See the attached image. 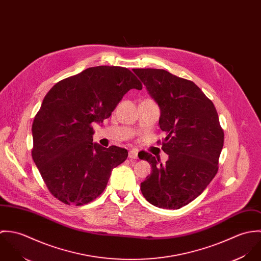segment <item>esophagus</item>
I'll return each instance as SVG.
<instances>
[{"label":"esophagus","instance_id":"34e87169","mask_svg":"<svg viewBox=\"0 0 261 261\" xmlns=\"http://www.w3.org/2000/svg\"><path fill=\"white\" fill-rule=\"evenodd\" d=\"M128 158L129 159H138V150L137 149H130L128 151Z\"/></svg>","mask_w":261,"mask_h":261}]
</instances>
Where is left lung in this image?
Returning <instances> with one entry per match:
<instances>
[{
	"label": "left lung",
	"mask_w": 261,
	"mask_h": 261,
	"mask_svg": "<svg viewBox=\"0 0 261 261\" xmlns=\"http://www.w3.org/2000/svg\"><path fill=\"white\" fill-rule=\"evenodd\" d=\"M161 110L159 124L166 164L149 152L139 158L151 165L141 183L147 201L164 209H180L196 199L214 179L223 148L224 132L213 102L191 80L164 69H133Z\"/></svg>",
	"instance_id": "left-lung-1"
}]
</instances>
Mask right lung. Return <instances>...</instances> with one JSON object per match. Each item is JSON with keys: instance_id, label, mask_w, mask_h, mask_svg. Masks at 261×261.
<instances>
[{"instance_id": "add662e5", "label": "right lung", "mask_w": 261, "mask_h": 261, "mask_svg": "<svg viewBox=\"0 0 261 261\" xmlns=\"http://www.w3.org/2000/svg\"><path fill=\"white\" fill-rule=\"evenodd\" d=\"M143 85L129 69L90 67L57 82L45 95L32 124V158L49 192L80 206L106 189L127 150L93 143L92 123L112 115L129 89Z\"/></svg>"}]
</instances>
